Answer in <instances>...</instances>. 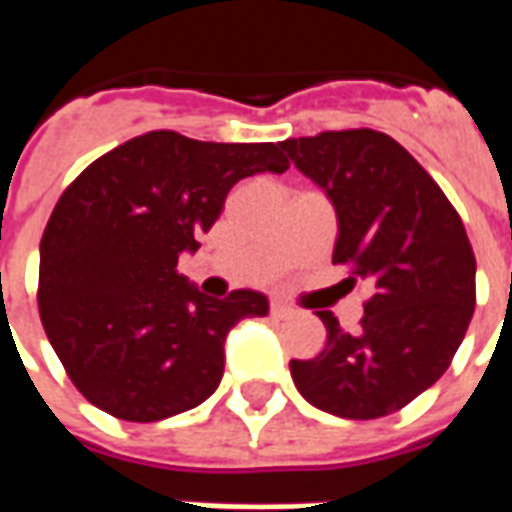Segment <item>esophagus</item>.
I'll use <instances>...</instances> for the list:
<instances>
[{
  "mask_svg": "<svg viewBox=\"0 0 512 512\" xmlns=\"http://www.w3.org/2000/svg\"><path fill=\"white\" fill-rule=\"evenodd\" d=\"M271 315H274L277 321H288V318L296 315V310L288 307V304H282V301H271Z\"/></svg>",
  "mask_w": 512,
  "mask_h": 512,
  "instance_id": "1",
  "label": "esophagus"
}]
</instances>
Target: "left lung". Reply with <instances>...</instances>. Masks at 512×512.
Returning a JSON list of instances; mask_svg holds the SVG:
<instances>
[{
  "label": "left lung",
  "mask_w": 512,
  "mask_h": 512,
  "mask_svg": "<svg viewBox=\"0 0 512 512\" xmlns=\"http://www.w3.org/2000/svg\"><path fill=\"white\" fill-rule=\"evenodd\" d=\"M279 147L332 200L340 227L332 263L351 268L345 282L373 288L359 332L318 312L326 348L290 362L293 384L334 417L395 414L444 376L472 321L477 263L461 216L381 131H323Z\"/></svg>",
  "instance_id": "1"
}]
</instances>
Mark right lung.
Here are the masks:
<instances>
[{"mask_svg": "<svg viewBox=\"0 0 512 512\" xmlns=\"http://www.w3.org/2000/svg\"><path fill=\"white\" fill-rule=\"evenodd\" d=\"M288 167L274 142L147 131L62 191L40 238V321L93 406L158 422L216 392L227 332L263 318L268 299L257 290L208 299L175 266L180 252H197L238 180Z\"/></svg>", "mask_w": 512, "mask_h": 512, "instance_id": "obj_1", "label": "right lung"}]
</instances>
